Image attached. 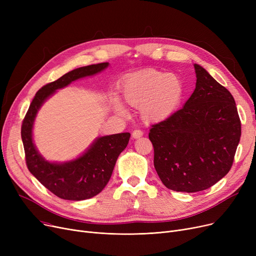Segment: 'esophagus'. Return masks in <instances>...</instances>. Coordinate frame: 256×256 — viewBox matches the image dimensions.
<instances>
[{
  "label": "esophagus",
  "instance_id": "esophagus-1",
  "mask_svg": "<svg viewBox=\"0 0 256 256\" xmlns=\"http://www.w3.org/2000/svg\"><path fill=\"white\" fill-rule=\"evenodd\" d=\"M142 135H143V130H134V132H132V137L134 139H138V138L142 137Z\"/></svg>",
  "mask_w": 256,
  "mask_h": 256
}]
</instances>
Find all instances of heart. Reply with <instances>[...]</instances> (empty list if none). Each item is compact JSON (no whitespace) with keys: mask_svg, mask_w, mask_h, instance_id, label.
<instances>
[{"mask_svg":"<svg viewBox=\"0 0 256 256\" xmlns=\"http://www.w3.org/2000/svg\"><path fill=\"white\" fill-rule=\"evenodd\" d=\"M121 93L128 106H140L141 116L146 121H160L178 108L184 96V83L174 74L146 70L126 78ZM111 102L118 113H124L117 98H112Z\"/></svg>","mask_w":256,"mask_h":256,"instance_id":"obj_1","label":"heart"}]
</instances>
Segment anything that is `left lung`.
<instances>
[{"mask_svg":"<svg viewBox=\"0 0 256 256\" xmlns=\"http://www.w3.org/2000/svg\"><path fill=\"white\" fill-rule=\"evenodd\" d=\"M196 88L184 108L152 124L150 140L158 178L170 190L208 189L230 172L240 138L232 93L194 64Z\"/></svg>","mask_w":256,"mask_h":256,"instance_id":"1","label":"left lung"}]
</instances>
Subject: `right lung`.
<instances>
[{
    "label": "right lung",
    "instance_id": "obj_1",
    "mask_svg": "<svg viewBox=\"0 0 256 256\" xmlns=\"http://www.w3.org/2000/svg\"><path fill=\"white\" fill-rule=\"evenodd\" d=\"M109 65L108 62L74 70L40 88L29 106L22 124V140L26 164L29 171L52 194L65 200H85L98 195L110 180L118 156L126 147L130 134L121 132L98 138L90 148L72 162L50 163L36 150L32 128L36 114L44 102L57 89L74 80L96 74Z\"/></svg>",
    "mask_w": 256,
    "mask_h": 256
}]
</instances>
